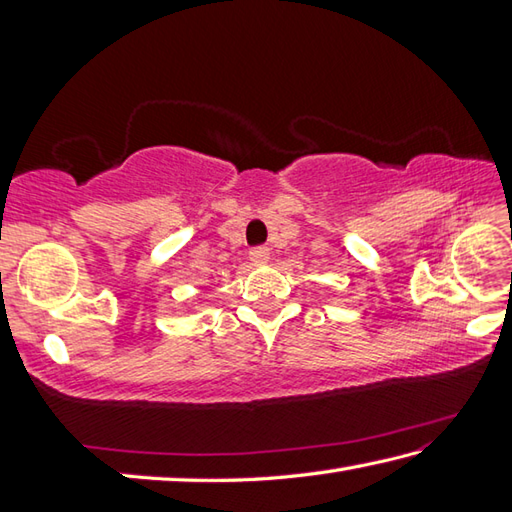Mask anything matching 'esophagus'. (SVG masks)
<instances>
[{
    "label": "esophagus",
    "mask_w": 512,
    "mask_h": 512,
    "mask_svg": "<svg viewBox=\"0 0 512 512\" xmlns=\"http://www.w3.org/2000/svg\"><path fill=\"white\" fill-rule=\"evenodd\" d=\"M270 259V250L266 248V246H257V248H253L250 250V262L253 264H266Z\"/></svg>",
    "instance_id": "obj_1"
}]
</instances>
